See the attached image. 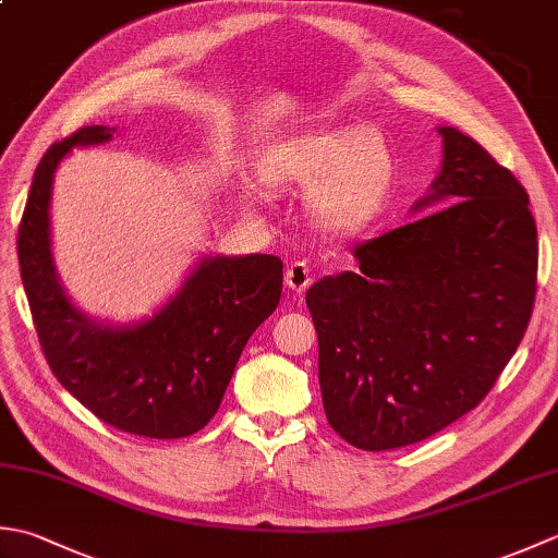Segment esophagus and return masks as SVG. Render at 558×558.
<instances>
[{
    "instance_id": "1",
    "label": "esophagus",
    "mask_w": 558,
    "mask_h": 558,
    "mask_svg": "<svg viewBox=\"0 0 558 558\" xmlns=\"http://www.w3.org/2000/svg\"><path fill=\"white\" fill-rule=\"evenodd\" d=\"M286 282L294 292H304L312 286V266L306 260H294V264L288 266Z\"/></svg>"
}]
</instances>
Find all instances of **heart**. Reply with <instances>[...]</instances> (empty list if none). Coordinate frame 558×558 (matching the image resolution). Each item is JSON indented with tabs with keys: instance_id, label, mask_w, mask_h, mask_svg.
<instances>
[{
	"instance_id": "1",
	"label": "heart",
	"mask_w": 558,
	"mask_h": 558,
	"mask_svg": "<svg viewBox=\"0 0 558 558\" xmlns=\"http://www.w3.org/2000/svg\"><path fill=\"white\" fill-rule=\"evenodd\" d=\"M270 177L280 184L314 186L312 210L328 228L360 230L393 194L396 158L374 129H316L272 153Z\"/></svg>"
}]
</instances>
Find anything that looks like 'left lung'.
<instances>
[{"mask_svg":"<svg viewBox=\"0 0 558 558\" xmlns=\"http://www.w3.org/2000/svg\"><path fill=\"white\" fill-rule=\"evenodd\" d=\"M438 134L441 174L417 210L446 206L360 244L357 270L306 292L328 424L362 450L417 444L475 410L535 306L527 192L475 138Z\"/></svg>","mask_w":558,"mask_h":558,"instance_id":"left-lung-1","label":"left lung"}]
</instances>
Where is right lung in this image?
Listing matches in <instances>:
<instances>
[{
  "label": "right lung",
  "mask_w": 558,
  "mask_h": 558,
  "mask_svg": "<svg viewBox=\"0 0 558 558\" xmlns=\"http://www.w3.org/2000/svg\"><path fill=\"white\" fill-rule=\"evenodd\" d=\"M112 134L110 126H83L47 148L35 168L16 236L23 290L47 364L83 408L126 434L184 438L213 420L246 340L276 312L282 260L204 258L162 312L132 328L100 326L76 312L50 254L52 174L71 146Z\"/></svg>",
  "instance_id": "obj_1"
}]
</instances>
